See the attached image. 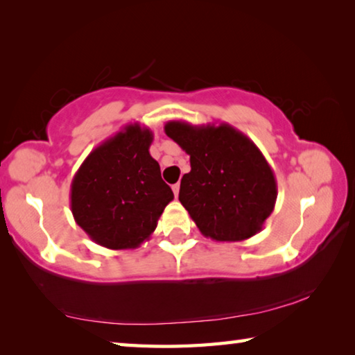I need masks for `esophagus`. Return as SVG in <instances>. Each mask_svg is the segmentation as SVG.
<instances>
[{"label":"esophagus","instance_id":"esophagus-1","mask_svg":"<svg viewBox=\"0 0 355 355\" xmlns=\"http://www.w3.org/2000/svg\"><path fill=\"white\" fill-rule=\"evenodd\" d=\"M172 191H173V194H175V197H178V192H180V183L172 184Z\"/></svg>","mask_w":355,"mask_h":355}]
</instances>
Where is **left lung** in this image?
I'll return each instance as SVG.
<instances>
[{"mask_svg": "<svg viewBox=\"0 0 355 355\" xmlns=\"http://www.w3.org/2000/svg\"><path fill=\"white\" fill-rule=\"evenodd\" d=\"M164 131L189 155L178 200L202 235L228 243L257 235L277 200V182L260 148L228 123L171 120Z\"/></svg>", "mask_w": 355, "mask_h": 355, "instance_id": "8db88e82", "label": "left lung"}]
</instances>
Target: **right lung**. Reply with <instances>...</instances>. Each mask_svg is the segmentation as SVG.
<instances>
[{
  "mask_svg": "<svg viewBox=\"0 0 355 355\" xmlns=\"http://www.w3.org/2000/svg\"><path fill=\"white\" fill-rule=\"evenodd\" d=\"M152 141L150 128L125 125L87 155L71 180L75 222L106 249L139 248L173 200L158 161L148 152Z\"/></svg>",
  "mask_w": 355,
  "mask_h": 355,
  "instance_id": "obj_1",
  "label": "right lung"
}]
</instances>
